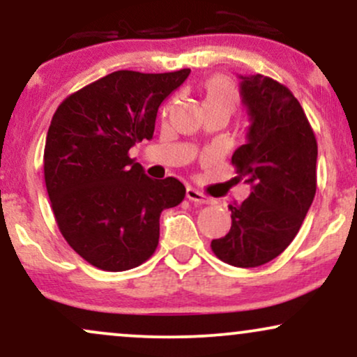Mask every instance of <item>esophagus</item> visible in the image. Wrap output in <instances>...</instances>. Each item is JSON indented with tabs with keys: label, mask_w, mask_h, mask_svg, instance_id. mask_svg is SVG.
<instances>
[{
	"label": "esophagus",
	"mask_w": 357,
	"mask_h": 357,
	"mask_svg": "<svg viewBox=\"0 0 357 357\" xmlns=\"http://www.w3.org/2000/svg\"><path fill=\"white\" fill-rule=\"evenodd\" d=\"M186 198L190 199L192 203H198V204H210L211 198H208L206 195H203L202 191L195 190V188H188L186 190Z\"/></svg>",
	"instance_id": "1"
}]
</instances>
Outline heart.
I'll list each match as a JSON object with an SVG mask.
<instances>
[{"label": "heart", "instance_id": "obj_1", "mask_svg": "<svg viewBox=\"0 0 357 357\" xmlns=\"http://www.w3.org/2000/svg\"><path fill=\"white\" fill-rule=\"evenodd\" d=\"M203 105H215L228 112H233L238 105V96L228 80L211 79L206 82L203 90Z\"/></svg>", "mask_w": 357, "mask_h": 357}]
</instances>
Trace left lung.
Masks as SVG:
<instances>
[{
	"label": "left lung",
	"mask_w": 357,
	"mask_h": 357,
	"mask_svg": "<svg viewBox=\"0 0 357 357\" xmlns=\"http://www.w3.org/2000/svg\"><path fill=\"white\" fill-rule=\"evenodd\" d=\"M247 142L231 155L236 178L252 192L233 203L230 231L211 241L215 255L233 267H260L280 255L301 230L317 188V141L304 109L270 77L240 75Z\"/></svg>",
	"instance_id": "1"
}]
</instances>
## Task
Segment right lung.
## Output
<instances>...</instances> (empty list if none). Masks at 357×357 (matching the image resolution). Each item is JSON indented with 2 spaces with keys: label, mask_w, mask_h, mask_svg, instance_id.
Masks as SVG:
<instances>
[{
  "label": "right lung",
  "mask_w": 357,
  "mask_h": 357,
  "mask_svg": "<svg viewBox=\"0 0 357 357\" xmlns=\"http://www.w3.org/2000/svg\"><path fill=\"white\" fill-rule=\"evenodd\" d=\"M190 72H112L53 114L43 154L48 198L63 238L93 267L144 264L159 243L162 210L184 199L181 181L151 179L129 151L153 139L159 105Z\"/></svg>",
  "instance_id": "right-lung-1"
}]
</instances>
